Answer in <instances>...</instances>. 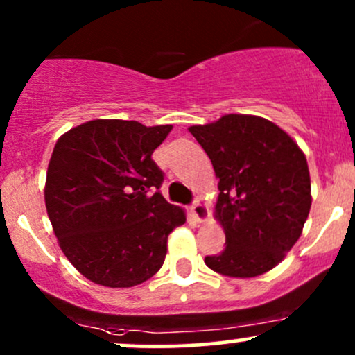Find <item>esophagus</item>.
Here are the masks:
<instances>
[{
    "label": "esophagus",
    "instance_id": "obj_1",
    "mask_svg": "<svg viewBox=\"0 0 355 355\" xmlns=\"http://www.w3.org/2000/svg\"><path fill=\"white\" fill-rule=\"evenodd\" d=\"M190 212H192L193 219H196L197 222H204L205 219H207V207H205L200 200L193 202L192 207H190Z\"/></svg>",
    "mask_w": 355,
    "mask_h": 355
}]
</instances>
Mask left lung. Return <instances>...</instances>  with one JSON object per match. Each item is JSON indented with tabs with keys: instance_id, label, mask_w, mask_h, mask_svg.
I'll list each match as a JSON object with an SVG mask.
<instances>
[{
	"instance_id": "obj_1",
	"label": "left lung",
	"mask_w": 355,
	"mask_h": 355,
	"mask_svg": "<svg viewBox=\"0 0 355 355\" xmlns=\"http://www.w3.org/2000/svg\"><path fill=\"white\" fill-rule=\"evenodd\" d=\"M219 178L216 219L224 251L205 256L210 270L252 278L272 270L295 246L309 217L310 173L297 143L271 121L225 114L190 126Z\"/></svg>"
}]
</instances>
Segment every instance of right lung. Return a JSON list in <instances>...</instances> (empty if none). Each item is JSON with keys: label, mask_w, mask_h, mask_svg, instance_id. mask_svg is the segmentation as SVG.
<instances>
[{"label": "right lung", "mask_w": 355, "mask_h": 355, "mask_svg": "<svg viewBox=\"0 0 355 355\" xmlns=\"http://www.w3.org/2000/svg\"><path fill=\"white\" fill-rule=\"evenodd\" d=\"M171 131L138 121L94 119L58 138L45 205L60 249L97 285L130 288L162 268L166 241L185 212L159 192L151 155Z\"/></svg>", "instance_id": "1"}]
</instances>
